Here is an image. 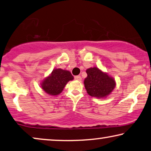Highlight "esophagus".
<instances>
[{
	"label": "esophagus",
	"instance_id": "34e87169",
	"mask_svg": "<svg viewBox=\"0 0 151 151\" xmlns=\"http://www.w3.org/2000/svg\"><path fill=\"white\" fill-rule=\"evenodd\" d=\"M75 79L76 81H81V76L80 75H78V76H75Z\"/></svg>",
	"mask_w": 151,
	"mask_h": 151
}]
</instances>
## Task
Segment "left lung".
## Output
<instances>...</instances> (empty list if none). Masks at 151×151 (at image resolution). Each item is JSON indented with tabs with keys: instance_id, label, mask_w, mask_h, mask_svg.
Segmentation results:
<instances>
[{
	"instance_id": "left-lung-1",
	"label": "left lung",
	"mask_w": 151,
	"mask_h": 151,
	"mask_svg": "<svg viewBox=\"0 0 151 151\" xmlns=\"http://www.w3.org/2000/svg\"><path fill=\"white\" fill-rule=\"evenodd\" d=\"M88 76L85 78L84 85L88 94L98 99L105 98L111 94L116 87V81L96 67L87 69Z\"/></svg>"
}]
</instances>
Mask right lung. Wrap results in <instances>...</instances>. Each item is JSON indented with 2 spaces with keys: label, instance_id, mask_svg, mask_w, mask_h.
<instances>
[{
  "label": "right lung",
  "instance_id": "right-lung-1",
  "mask_svg": "<svg viewBox=\"0 0 151 151\" xmlns=\"http://www.w3.org/2000/svg\"><path fill=\"white\" fill-rule=\"evenodd\" d=\"M74 79L70 72L56 68L51 74L44 78L41 83V88L46 93L51 96H57L62 92L69 81Z\"/></svg>",
  "mask_w": 151,
  "mask_h": 151
}]
</instances>
